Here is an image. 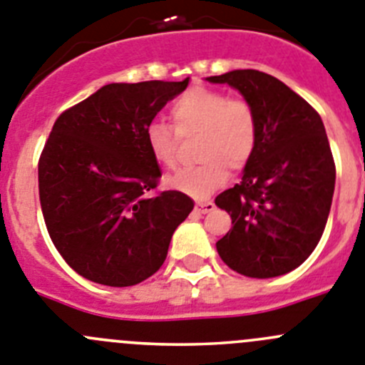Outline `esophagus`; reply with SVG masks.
<instances>
[{
  "label": "esophagus",
  "instance_id": "34e87169",
  "mask_svg": "<svg viewBox=\"0 0 365 365\" xmlns=\"http://www.w3.org/2000/svg\"><path fill=\"white\" fill-rule=\"evenodd\" d=\"M194 209H196V212H200V214H207L214 209V203L212 202H198Z\"/></svg>",
  "mask_w": 365,
  "mask_h": 365
}]
</instances>
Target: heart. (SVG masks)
Returning <instances> with one entry per match:
<instances>
[{
    "instance_id": "1",
    "label": "heart",
    "mask_w": 365,
    "mask_h": 365,
    "mask_svg": "<svg viewBox=\"0 0 365 365\" xmlns=\"http://www.w3.org/2000/svg\"><path fill=\"white\" fill-rule=\"evenodd\" d=\"M175 131L182 138L200 136L198 158L203 163L180 169L165 183L194 200H205L229 180V167L240 171L250 162L257 144V118L248 102L229 98L221 91L192 88L171 108ZM145 145L156 163H176L178 138L163 122L145 129Z\"/></svg>"
}]
</instances>
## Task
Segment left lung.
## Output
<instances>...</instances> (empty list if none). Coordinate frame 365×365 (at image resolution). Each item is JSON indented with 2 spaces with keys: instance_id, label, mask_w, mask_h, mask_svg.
<instances>
[{
  "instance_id": "1",
  "label": "left lung",
  "mask_w": 365,
  "mask_h": 365,
  "mask_svg": "<svg viewBox=\"0 0 365 365\" xmlns=\"http://www.w3.org/2000/svg\"><path fill=\"white\" fill-rule=\"evenodd\" d=\"M205 81L240 91L257 118V144L241 182L216 198L232 217L217 254L247 277L288 274L315 250L331 209L335 162L321 115L263 71L234 70Z\"/></svg>"
}]
</instances>
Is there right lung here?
<instances>
[{
    "label": "right lung",
    "instance_id": "right-lung-1",
    "mask_svg": "<svg viewBox=\"0 0 365 365\" xmlns=\"http://www.w3.org/2000/svg\"><path fill=\"white\" fill-rule=\"evenodd\" d=\"M187 84H106L53 124L39 158L41 209L63 259L88 281L122 288L151 277L192 210L178 190L148 196L162 171L145 129Z\"/></svg>",
    "mask_w": 365,
    "mask_h": 365
}]
</instances>
